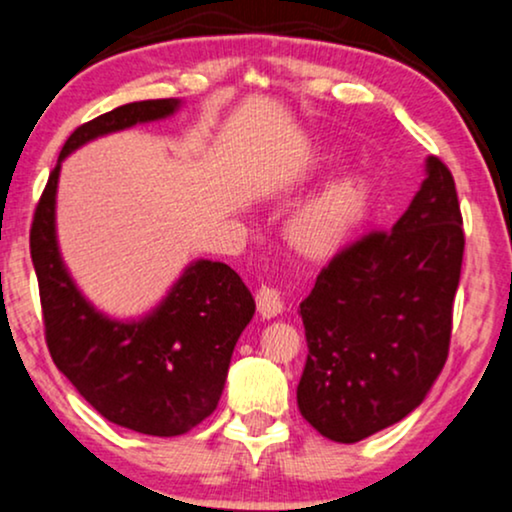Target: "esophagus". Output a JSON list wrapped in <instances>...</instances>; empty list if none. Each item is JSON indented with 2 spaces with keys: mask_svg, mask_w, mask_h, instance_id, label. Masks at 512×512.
<instances>
[{
  "mask_svg": "<svg viewBox=\"0 0 512 512\" xmlns=\"http://www.w3.org/2000/svg\"><path fill=\"white\" fill-rule=\"evenodd\" d=\"M256 306H258V314H261L263 318H273V316L280 314L285 302H282L278 290L261 285V287H258V292H256Z\"/></svg>",
  "mask_w": 512,
  "mask_h": 512,
  "instance_id": "34e87169",
  "label": "esophagus"
}]
</instances>
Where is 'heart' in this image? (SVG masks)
Wrapping results in <instances>:
<instances>
[{
	"instance_id": "b5f03b06",
	"label": "heart",
	"mask_w": 512,
	"mask_h": 512,
	"mask_svg": "<svg viewBox=\"0 0 512 512\" xmlns=\"http://www.w3.org/2000/svg\"><path fill=\"white\" fill-rule=\"evenodd\" d=\"M371 201V186L359 174L330 184L304 203L290 222L292 242L309 254L338 246L364 220Z\"/></svg>"
}]
</instances>
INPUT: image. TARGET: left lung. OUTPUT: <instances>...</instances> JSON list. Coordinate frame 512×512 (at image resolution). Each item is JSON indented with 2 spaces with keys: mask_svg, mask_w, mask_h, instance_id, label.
I'll return each instance as SVG.
<instances>
[{
  "mask_svg": "<svg viewBox=\"0 0 512 512\" xmlns=\"http://www.w3.org/2000/svg\"><path fill=\"white\" fill-rule=\"evenodd\" d=\"M465 232L453 174L436 155L393 230H371L340 249L299 304L302 417L335 443L400 422L448 359Z\"/></svg>",
  "mask_w": 512,
  "mask_h": 512,
  "instance_id": "left-lung-1",
  "label": "left lung"
}]
</instances>
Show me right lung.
<instances>
[{"label": "right lung", "instance_id": "add662e5", "mask_svg": "<svg viewBox=\"0 0 512 512\" xmlns=\"http://www.w3.org/2000/svg\"><path fill=\"white\" fill-rule=\"evenodd\" d=\"M177 105L172 98L129 102L78 126L66 138L30 225L52 362L107 422L162 438L186 434L215 412L234 345L256 311L254 297L227 263L196 261L143 321H110L66 273L54 237V194L71 150L167 117Z\"/></svg>", "mask_w": 512, "mask_h": 512}]
</instances>
